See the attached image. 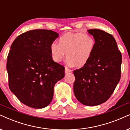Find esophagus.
<instances>
[{
    "label": "esophagus",
    "mask_w": 130,
    "mask_h": 130,
    "mask_svg": "<svg viewBox=\"0 0 130 130\" xmlns=\"http://www.w3.org/2000/svg\"><path fill=\"white\" fill-rule=\"evenodd\" d=\"M72 72V70H70L68 67H65V74H68V73H70V72Z\"/></svg>",
    "instance_id": "obj_1"
}]
</instances>
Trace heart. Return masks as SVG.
Listing matches in <instances>:
<instances>
[{
  "mask_svg": "<svg viewBox=\"0 0 130 130\" xmlns=\"http://www.w3.org/2000/svg\"><path fill=\"white\" fill-rule=\"evenodd\" d=\"M59 43L53 42L50 46L52 59L59 63L67 53L68 65L83 67L91 59L96 47L94 37L87 33H66L60 36Z\"/></svg>",
  "mask_w": 130,
  "mask_h": 130,
  "instance_id": "obj_1",
  "label": "heart"
}]
</instances>
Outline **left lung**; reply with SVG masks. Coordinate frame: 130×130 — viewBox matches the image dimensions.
Instances as JSON below:
<instances>
[{
    "mask_svg": "<svg viewBox=\"0 0 130 130\" xmlns=\"http://www.w3.org/2000/svg\"><path fill=\"white\" fill-rule=\"evenodd\" d=\"M96 41L91 59L82 68L74 71V93L86 106L105 102L110 98L121 78L122 55L111 34L99 29L87 30Z\"/></svg>",
    "mask_w": 130,
    "mask_h": 130,
    "instance_id": "8db88e82",
    "label": "left lung"
}]
</instances>
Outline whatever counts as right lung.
<instances>
[{
  "instance_id": "1",
  "label": "right lung",
  "mask_w": 130,
  "mask_h": 130,
  "mask_svg": "<svg viewBox=\"0 0 130 130\" xmlns=\"http://www.w3.org/2000/svg\"><path fill=\"white\" fill-rule=\"evenodd\" d=\"M59 34L52 30H30L18 36L7 59L9 87L24 105L36 109L49 105L53 88L65 76V68L52 58L50 46Z\"/></svg>"
}]
</instances>
